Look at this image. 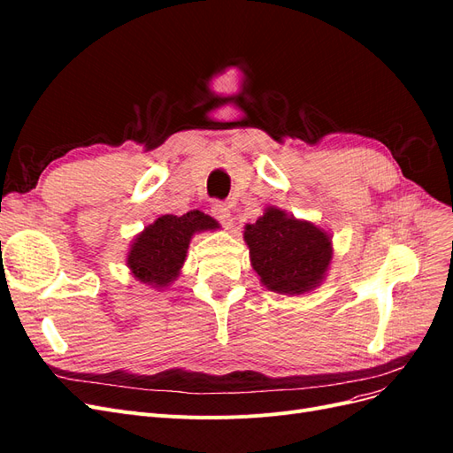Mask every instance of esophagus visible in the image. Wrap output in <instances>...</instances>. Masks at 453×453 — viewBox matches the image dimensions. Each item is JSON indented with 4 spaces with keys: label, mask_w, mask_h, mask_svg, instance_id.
<instances>
[{
    "label": "esophagus",
    "mask_w": 453,
    "mask_h": 453,
    "mask_svg": "<svg viewBox=\"0 0 453 453\" xmlns=\"http://www.w3.org/2000/svg\"><path fill=\"white\" fill-rule=\"evenodd\" d=\"M211 215L217 219L219 223L225 225V226H230L232 225V213H230V208L226 203L223 202H215L211 205Z\"/></svg>",
    "instance_id": "34e87169"
}]
</instances>
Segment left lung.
<instances>
[{
  "label": "left lung",
  "instance_id": "8db88e82",
  "mask_svg": "<svg viewBox=\"0 0 453 453\" xmlns=\"http://www.w3.org/2000/svg\"><path fill=\"white\" fill-rule=\"evenodd\" d=\"M253 270L265 287L281 295H303L318 287L333 260L331 236L313 223L266 208L243 232Z\"/></svg>",
  "mask_w": 453,
  "mask_h": 453
}]
</instances>
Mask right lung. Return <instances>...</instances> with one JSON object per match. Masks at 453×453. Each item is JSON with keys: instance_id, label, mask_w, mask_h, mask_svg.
<instances>
[{"instance_id": "1", "label": "right lung", "mask_w": 453, "mask_h": 453, "mask_svg": "<svg viewBox=\"0 0 453 453\" xmlns=\"http://www.w3.org/2000/svg\"><path fill=\"white\" fill-rule=\"evenodd\" d=\"M215 228H219L215 219L198 210L181 217L162 215L132 242L127 265L135 280L153 287H166L180 276L195 232Z\"/></svg>"}]
</instances>
